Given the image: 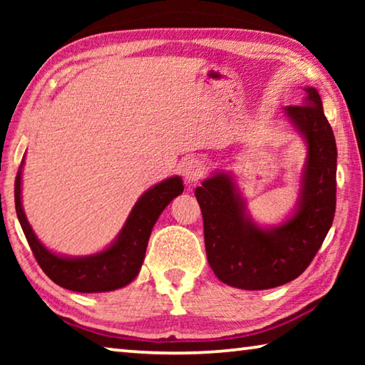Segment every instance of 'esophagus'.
I'll return each mask as SVG.
<instances>
[{"instance_id": "34e87169", "label": "esophagus", "mask_w": 365, "mask_h": 365, "mask_svg": "<svg viewBox=\"0 0 365 365\" xmlns=\"http://www.w3.org/2000/svg\"><path fill=\"white\" fill-rule=\"evenodd\" d=\"M206 172V164L205 160L200 158H191L185 160L182 165V175L187 183H195L200 180V178L205 175Z\"/></svg>"}]
</instances>
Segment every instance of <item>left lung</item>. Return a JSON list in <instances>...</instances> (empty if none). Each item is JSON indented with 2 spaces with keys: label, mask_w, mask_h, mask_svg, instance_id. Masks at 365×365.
<instances>
[{
  "label": "left lung",
  "mask_w": 365,
  "mask_h": 365,
  "mask_svg": "<svg viewBox=\"0 0 365 365\" xmlns=\"http://www.w3.org/2000/svg\"><path fill=\"white\" fill-rule=\"evenodd\" d=\"M304 104L283 115L306 148L298 197L285 219L261 225L252 219L238 178L214 170L195 190L205 222L207 262L215 277L240 289H269L294 280L307 269L329 233L336 206V143L314 86Z\"/></svg>",
  "instance_id": "left-lung-1"
}]
</instances>
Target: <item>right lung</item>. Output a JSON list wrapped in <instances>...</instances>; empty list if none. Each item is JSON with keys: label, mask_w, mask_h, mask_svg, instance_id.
Masks as SVG:
<instances>
[{"label": "right lung", "mask_w": 365, "mask_h": 365, "mask_svg": "<svg viewBox=\"0 0 365 365\" xmlns=\"http://www.w3.org/2000/svg\"><path fill=\"white\" fill-rule=\"evenodd\" d=\"M24 156L16 177L14 200L17 219L34 256L43 272L56 285L77 293H106L127 287L140 274L145 261L148 240L160 212L169 202L183 193L182 177L165 178L146 190L135 202L125 224L106 248L88 256H66L54 252L36 237L22 206Z\"/></svg>", "instance_id": "add662e5"}]
</instances>
